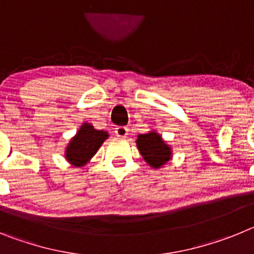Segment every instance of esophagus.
<instances>
[{"mask_svg": "<svg viewBox=\"0 0 254 254\" xmlns=\"http://www.w3.org/2000/svg\"><path fill=\"white\" fill-rule=\"evenodd\" d=\"M116 134L121 138L127 137V134H128V127H126V126H120V127H117Z\"/></svg>", "mask_w": 254, "mask_h": 254, "instance_id": "esophagus-1", "label": "esophagus"}]
</instances>
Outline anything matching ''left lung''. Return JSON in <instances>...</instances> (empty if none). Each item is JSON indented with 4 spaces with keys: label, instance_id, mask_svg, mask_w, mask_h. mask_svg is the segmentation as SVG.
I'll list each match as a JSON object with an SVG mask.
<instances>
[{
    "label": "left lung",
    "instance_id": "left-lung-1",
    "mask_svg": "<svg viewBox=\"0 0 254 254\" xmlns=\"http://www.w3.org/2000/svg\"><path fill=\"white\" fill-rule=\"evenodd\" d=\"M136 146L142 155L143 160L152 169H160L173 158L172 146L168 145L161 137V134L155 129H151L147 133L138 134Z\"/></svg>",
    "mask_w": 254,
    "mask_h": 254
}]
</instances>
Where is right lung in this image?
I'll return each mask as SVG.
<instances>
[{"label": "right lung", "instance_id": "right-lung-1", "mask_svg": "<svg viewBox=\"0 0 254 254\" xmlns=\"http://www.w3.org/2000/svg\"><path fill=\"white\" fill-rule=\"evenodd\" d=\"M108 137L109 133L107 131L96 129L91 123L84 122L75 136L67 143L64 149V159L72 167H84L91 160Z\"/></svg>", "mask_w": 254, "mask_h": 254}]
</instances>
